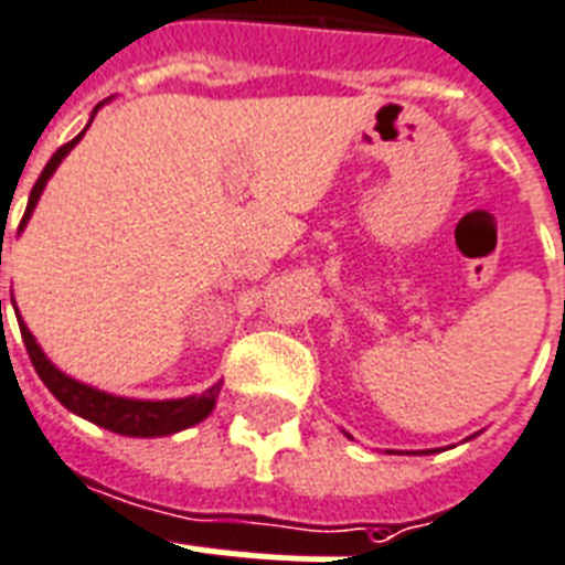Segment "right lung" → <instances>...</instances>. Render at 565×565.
Masks as SVG:
<instances>
[{"mask_svg": "<svg viewBox=\"0 0 565 565\" xmlns=\"http://www.w3.org/2000/svg\"><path fill=\"white\" fill-rule=\"evenodd\" d=\"M81 136H84V132H81ZM81 136L66 141V145L57 148V153L49 159V164H45L40 179H36L34 188H31L29 209H25V217H22L20 228H25L36 200H40V194H43L45 182H49V177L57 171V164L63 162V156H66L68 150L75 148L77 141H81ZM20 330H22V342H25V351H29L31 356V365H34L40 380L49 386V392H52L68 412L86 417V420H92V424L104 426V429H109V433L132 435V438H159V435H171V433H179V429H188V426L200 424L203 417L211 415L214 401H217V394H220V386H223V383H217V386H211L209 392L196 394V397H182V401H127V397H116V394L98 392V388L84 386V383L66 377L63 371H57L52 362L45 360V354L40 351L34 337H31V330L22 322H20Z\"/></svg>", "mask_w": 565, "mask_h": 565, "instance_id": "add662e5", "label": "right lung"}]
</instances>
